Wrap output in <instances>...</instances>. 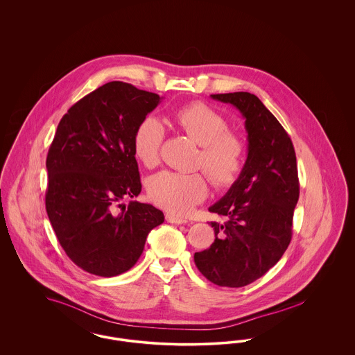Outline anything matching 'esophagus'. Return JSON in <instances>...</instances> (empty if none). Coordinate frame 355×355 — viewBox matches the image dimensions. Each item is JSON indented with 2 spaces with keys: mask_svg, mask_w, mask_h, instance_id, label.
Returning a JSON list of instances; mask_svg holds the SVG:
<instances>
[{
  "mask_svg": "<svg viewBox=\"0 0 355 355\" xmlns=\"http://www.w3.org/2000/svg\"><path fill=\"white\" fill-rule=\"evenodd\" d=\"M165 218L170 223H177V225H182V223H186L187 220L186 218H182V217H178V216H174V214H170L168 213L166 216H165Z\"/></svg>",
  "mask_w": 355,
  "mask_h": 355,
  "instance_id": "esophagus-1",
  "label": "esophagus"
}]
</instances>
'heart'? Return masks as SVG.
<instances>
[{"label":"heart","instance_id":"obj_1","mask_svg":"<svg viewBox=\"0 0 355 355\" xmlns=\"http://www.w3.org/2000/svg\"><path fill=\"white\" fill-rule=\"evenodd\" d=\"M173 119L175 125L201 145L200 165L213 184L226 187L234 184L245 162L246 148L239 135L227 130V121L203 102H190L178 107ZM164 126L159 119L146 117L139 122L133 137L135 157L153 168L159 161ZM148 193L157 206L174 214H186L202 202L209 184L202 173H177L164 170L148 182Z\"/></svg>","mask_w":355,"mask_h":355}]
</instances>
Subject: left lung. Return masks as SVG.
<instances>
[{"label": "left lung", "instance_id": "left-lung-1", "mask_svg": "<svg viewBox=\"0 0 355 355\" xmlns=\"http://www.w3.org/2000/svg\"><path fill=\"white\" fill-rule=\"evenodd\" d=\"M210 97L233 105L245 119L248 157L234 184L209 207L225 220L210 222L216 239L194 254V262L218 286H246L270 270L290 243L300 198L297 158L285 129L257 96Z\"/></svg>", "mask_w": 355, "mask_h": 355}]
</instances>
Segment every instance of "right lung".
Returning <instances> with one entry per match:
<instances>
[{
    "label": "right lung",
    "instance_id": "obj_1",
    "mask_svg": "<svg viewBox=\"0 0 355 355\" xmlns=\"http://www.w3.org/2000/svg\"><path fill=\"white\" fill-rule=\"evenodd\" d=\"M161 97L121 81L74 103L46 158V211L60 245L83 270L114 277L133 268L164 213L122 200L141 193L133 137ZM117 207H122L119 212Z\"/></svg>",
    "mask_w": 355,
    "mask_h": 355
}]
</instances>
